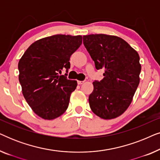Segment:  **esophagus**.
I'll list each match as a JSON object with an SVG mask.
<instances>
[{"mask_svg":"<svg viewBox=\"0 0 160 160\" xmlns=\"http://www.w3.org/2000/svg\"><path fill=\"white\" fill-rule=\"evenodd\" d=\"M78 82V84H82L84 82V81H77Z\"/></svg>","mask_w":160,"mask_h":160,"instance_id":"34e87169","label":"esophagus"}]
</instances>
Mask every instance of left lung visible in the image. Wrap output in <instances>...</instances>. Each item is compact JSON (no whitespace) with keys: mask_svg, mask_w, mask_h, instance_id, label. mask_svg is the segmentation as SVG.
<instances>
[{"mask_svg":"<svg viewBox=\"0 0 160 160\" xmlns=\"http://www.w3.org/2000/svg\"><path fill=\"white\" fill-rule=\"evenodd\" d=\"M84 47L104 78L94 82L89 96L92 112L103 119L122 115L131 102L140 82L141 65L138 52L124 39L106 34L83 36Z\"/></svg>","mask_w":160,"mask_h":160,"instance_id":"left-lung-1","label":"left lung"}]
</instances>
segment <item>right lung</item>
Segmentation results:
<instances>
[{"mask_svg": "<svg viewBox=\"0 0 160 160\" xmlns=\"http://www.w3.org/2000/svg\"><path fill=\"white\" fill-rule=\"evenodd\" d=\"M82 43V36L46 37L32 43L19 60V81L23 96L42 119H56L67 110L77 82L59 73L64 68L68 72L70 58Z\"/></svg>", "mask_w": 160, "mask_h": 160, "instance_id": "add662e5", "label": "right lung"}]
</instances>
